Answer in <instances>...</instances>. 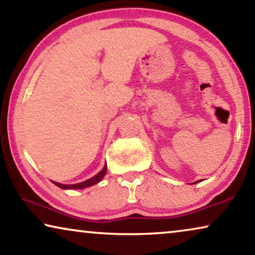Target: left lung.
Here are the masks:
<instances>
[{"label": "left lung", "mask_w": 255, "mask_h": 255, "mask_svg": "<svg viewBox=\"0 0 255 255\" xmlns=\"http://www.w3.org/2000/svg\"><path fill=\"white\" fill-rule=\"evenodd\" d=\"M197 182H199V181H197ZM197 182H196V183H197Z\"/></svg>", "instance_id": "left-lung-1"}]
</instances>
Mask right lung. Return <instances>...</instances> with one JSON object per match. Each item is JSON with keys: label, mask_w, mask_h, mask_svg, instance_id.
<instances>
[{"label": "right lung", "mask_w": 255, "mask_h": 255, "mask_svg": "<svg viewBox=\"0 0 255 255\" xmlns=\"http://www.w3.org/2000/svg\"><path fill=\"white\" fill-rule=\"evenodd\" d=\"M106 170H108V168H106V165H105L104 168L102 169L101 172L97 174V175H95L94 177L89 178V180H87L85 182H81V183H78V184H60V183H57V182H52V183L56 184L57 187H59V188H62V189H83V188H88V187H91V185L98 183V182H100L102 178L105 176Z\"/></svg>", "instance_id": "right-lung-1"}]
</instances>
